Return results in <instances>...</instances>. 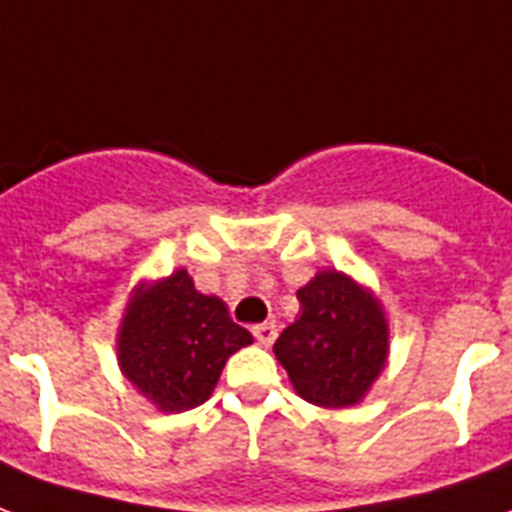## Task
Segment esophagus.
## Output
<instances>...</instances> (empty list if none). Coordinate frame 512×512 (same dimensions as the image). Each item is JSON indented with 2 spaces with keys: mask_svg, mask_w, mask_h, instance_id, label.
Returning a JSON list of instances; mask_svg holds the SVG:
<instances>
[{
  "mask_svg": "<svg viewBox=\"0 0 512 512\" xmlns=\"http://www.w3.org/2000/svg\"><path fill=\"white\" fill-rule=\"evenodd\" d=\"M252 335H255V341L260 346H271L276 341V325L273 322H263V325L252 327Z\"/></svg>",
  "mask_w": 512,
  "mask_h": 512,
  "instance_id": "esophagus-1",
  "label": "esophagus"
}]
</instances>
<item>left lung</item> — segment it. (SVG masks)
Segmentation results:
<instances>
[{
  "label": "left lung",
  "instance_id": "8db88e82",
  "mask_svg": "<svg viewBox=\"0 0 512 512\" xmlns=\"http://www.w3.org/2000/svg\"><path fill=\"white\" fill-rule=\"evenodd\" d=\"M300 317L273 343L295 392L322 408L360 403L386 362L384 311L338 271L298 290Z\"/></svg>",
  "mask_w": 512,
  "mask_h": 512
}]
</instances>
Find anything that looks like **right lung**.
Wrapping results in <instances>:
<instances>
[{"label": "right lung", "instance_id": "right-lung-1", "mask_svg": "<svg viewBox=\"0 0 512 512\" xmlns=\"http://www.w3.org/2000/svg\"><path fill=\"white\" fill-rule=\"evenodd\" d=\"M252 343L220 298L195 290L187 271L131 298L117 335V360L131 384L161 411L209 400L230 354Z\"/></svg>", "mask_w": 512, "mask_h": 512}]
</instances>
